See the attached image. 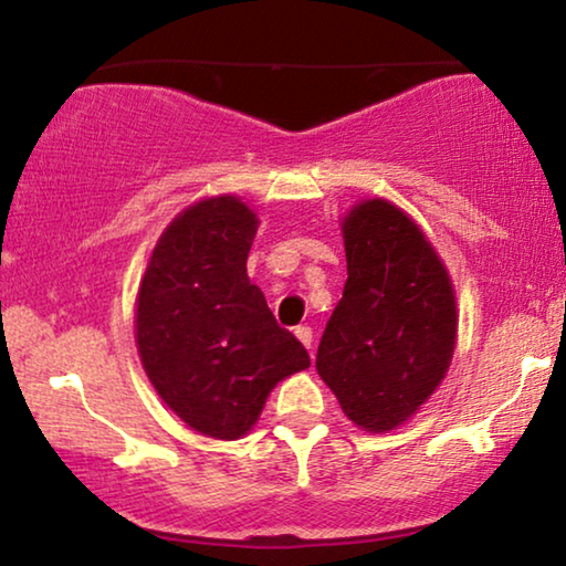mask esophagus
<instances>
[{
  "mask_svg": "<svg viewBox=\"0 0 566 566\" xmlns=\"http://www.w3.org/2000/svg\"><path fill=\"white\" fill-rule=\"evenodd\" d=\"M296 337L304 343L308 350H312V343H314V335H312V327H296Z\"/></svg>",
  "mask_w": 566,
  "mask_h": 566,
  "instance_id": "esophagus-1",
  "label": "esophagus"
}]
</instances>
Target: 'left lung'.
<instances>
[{
	"instance_id": "1",
	"label": "left lung",
	"mask_w": 566,
	"mask_h": 566,
	"mask_svg": "<svg viewBox=\"0 0 566 566\" xmlns=\"http://www.w3.org/2000/svg\"><path fill=\"white\" fill-rule=\"evenodd\" d=\"M347 281L316 370L345 417L389 432L417 415L448 374L459 312L446 262L412 216L366 198L343 216Z\"/></svg>"
}]
</instances>
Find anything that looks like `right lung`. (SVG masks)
I'll return each instance as SVG.
<instances>
[{
	"label": "right lung",
	"instance_id": "obj_1",
	"mask_svg": "<svg viewBox=\"0 0 566 566\" xmlns=\"http://www.w3.org/2000/svg\"><path fill=\"white\" fill-rule=\"evenodd\" d=\"M258 227L239 196L188 206L161 231L136 296L146 376L188 428L216 440L247 436L275 384L312 366L247 275Z\"/></svg>",
	"mask_w": 566,
	"mask_h": 566
}]
</instances>
